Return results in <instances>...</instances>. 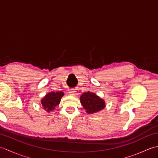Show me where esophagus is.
I'll use <instances>...</instances> for the list:
<instances>
[{"mask_svg":"<svg viewBox=\"0 0 158 158\" xmlns=\"http://www.w3.org/2000/svg\"><path fill=\"white\" fill-rule=\"evenodd\" d=\"M76 93H77V92L75 91V89H70V91H69V94H70V95H72V96H75Z\"/></svg>","mask_w":158,"mask_h":158,"instance_id":"1","label":"esophagus"}]
</instances>
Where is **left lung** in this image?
Listing matches in <instances>:
<instances>
[{"label":"left lung","instance_id":"1","mask_svg":"<svg viewBox=\"0 0 158 158\" xmlns=\"http://www.w3.org/2000/svg\"><path fill=\"white\" fill-rule=\"evenodd\" d=\"M80 101L86 112L89 114L98 112L105 106V101L102 99L89 92L83 94L80 97Z\"/></svg>","mask_w":158,"mask_h":158}]
</instances>
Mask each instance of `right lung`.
Masks as SVG:
<instances>
[{
  "mask_svg": "<svg viewBox=\"0 0 158 158\" xmlns=\"http://www.w3.org/2000/svg\"><path fill=\"white\" fill-rule=\"evenodd\" d=\"M64 96V92H50L48 94L45 98L41 100V104L46 111H53L55 109V107L59 105L62 97Z\"/></svg>",
  "mask_w": 158,
  "mask_h": 158,
  "instance_id": "right-lung-1",
  "label": "right lung"
}]
</instances>
